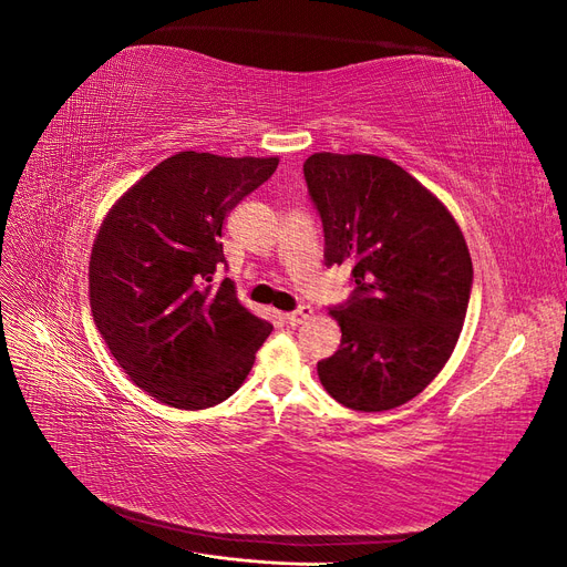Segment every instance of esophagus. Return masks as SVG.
<instances>
[{"instance_id": "obj_1", "label": "esophagus", "mask_w": 567, "mask_h": 567, "mask_svg": "<svg viewBox=\"0 0 567 567\" xmlns=\"http://www.w3.org/2000/svg\"><path fill=\"white\" fill-rule=\"evenodd\" d=\"M312 317V307L310 305H300L296 312H288L284 319H286V323H290V326H300L302 321H307Z\"/></svg>"}]
</instances>
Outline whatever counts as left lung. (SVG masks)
Masks as SVG:
<instances>
[{"instance_id": "obj_1", "label": "left lung", "mask_w": 567, "mask_h": 567, "mask_svg": "<svg viewBox=\"0 0 567 567\" xmlns=\"http://www.w3.org/2000/svg\"><path fill=\"white\" fill-rule=\"evenodd\" d=\"M323 225L326 265H352L331 307L340 348L317 364L336 402L388 411L447 364L466 319L473 262L456 219L406 169L369 153H315L302 165Z\"/></svg>"}]
</instances>
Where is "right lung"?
I'll return each mask as SVG.
<instances>
[{"label": "right lung", "mask_w": 567, "mask_h": 567, "mask_svg": "<svg viewBox=\"0 0 567 567\" xmlns=\"http://www.w3.org/2000/svg\"><path fill=\"white\" fill-rule=\"evenodd\" d=\"M279 158L179 151L115 200L94 238L90 305L101 338L134 385L175 409L234 394L271 323L213 284L229 210Z\"/></svg>", "instance_id": "add662e5"}]
</instances>
